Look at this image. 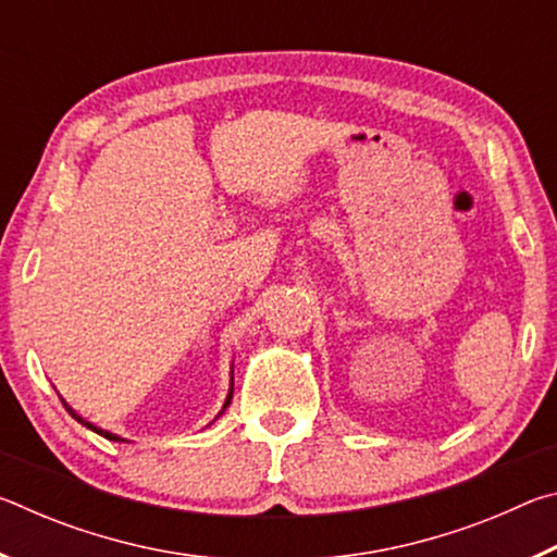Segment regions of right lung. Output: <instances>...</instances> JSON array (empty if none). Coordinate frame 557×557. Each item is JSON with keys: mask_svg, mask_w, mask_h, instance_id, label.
Masks as SVG:
<instances>
[{"mask_svg": "<svg viewBox=\"0 0 557 557\" xmlns=\"http://www.w3.org/2000/svg\"><path fill=\"white\" fill-rule=\"evenodd\" d=\"M231 398H233V388L228 391V398H225V403H223V410H225V408H228V405H231ZM63 405H65V403H63ZM65 410H69V412L73 414V418L81 422V425H86L88 430H92V432H98V435H102V437H106V440H112V442H127V440H122V437H117V435H112V432H108V430H102V428H98V425H92V422H88L86 418H81V414H78V412H75V410L71 408V405H65ZM223 410H221V412H223ZM221 412H219V414H221Z\"/></svg>", "mask_w": 557, "mask_h": 557, "instance_id": "1", "label": "right lung"}]
</instances>
